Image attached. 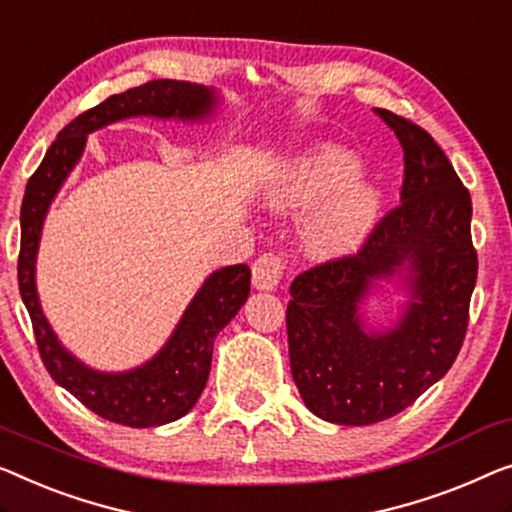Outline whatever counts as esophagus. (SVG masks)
I'll return each instance as SVG.
<instances>
[{
    "mask_svg": "<svg viewBox=\"0 0 512 512\" xmlns=\"http://www.w3.org/2000/svg\"><path fill=\"white\" fill-rule=\"evenodd\" d=\"M281 274H284V261L277 254L258 256L251 265V281L258 291H274L279 286Z\"/></svg>",
    "mask_w": 512,
    "mask_h": 512,
    "instance_id": "34e87169",
    "label": "esophagus"
}]
</instances>
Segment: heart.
<instances>
[{"label": "heart", "instance_id": "1", "mask_svg": "<svg viewBox=\"0 0 512 512\" xmlns=\"http://www.w3.org/2000/svg\"><path fill=\"white\" fill-rule=\"evenodd\" d=\"M265 203L272 210L318 203L305 221V244L316 256H339L353 251L372 231L381 191L360 177V161L351 152L325 145L288 161L265 189Z\"/></svg>", "mask_w": 512, "mask_h": 512}]
</instances>
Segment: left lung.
Returning a JSON list of instances; mask_svg holds the SVG:
<instances>
[{
	"mask_svg": "<svg viewBox=\"0 0 512 512\" xmlns=\"http://www.w3.org/2000/svg\"><path fill=\"white\" fill-rule=\"evenodd\" d=\"M376 115L404 150L402 203L351 256L295 277L286 309L291 374L314 416L374 425L446 376L462 348L478 277L471 196L425 129ZM399 276L410 302L392 329L365 331L359 305L376 280Z\"/></svg>",
	"mask_w": 512,
	"mask_h": 512,
	"instance_id": "left-lung-1",
	"label": "left lung"
}]
</instances>
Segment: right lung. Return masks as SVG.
<instances>
[{
	"mask_svg": "<svg viewBox=\"0 0 512 512\" xmlns=\"http://www.w3.org/2000/svg\"><path fill=\"white\" fill-rule=\"evenodd\" d=\"M217 90L184 80H150L108 96L57 133V140L29 177L20 207L18 286L32 318L41 360L55 383L80 399L96 416L127 427H157L194 409L210 376L214 337L231 323L249 298V265H228L212 272L194 295L166 346L129 372H96L59 344L41 311L36 293V251L48 207L85 150L87 133L127 117L203 122L217 108Z\"/></svg>",
	"mask_w": 512,
	"mask_h": 512,
	"instance_id": "right-lung-1",
	"label": "right lung"
}]
</instances>
